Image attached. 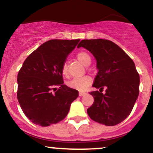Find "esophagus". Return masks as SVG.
Listing matches in <instances>:
<instances>
[{
	"label": "esophagus",
	"mask_w": 153,
	"mask_h": 153,
	"mask_svg": "<svg viewBox=\"0 0 153 153\" xmlns=\"http://www.w3.org/2000/svg\"><path fill=\"white\" fill-rule=\"evenodd\" d=\"M85 94V93H84V92H79L80 97H83V96H84Z\"/></svg>",
	"instance_id": "obj_1"
}]
</instances>
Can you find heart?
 <instances>
[{
    "mask_svg": "<svg viewBox=\"0 0 153 153\" xmlns=\"http://www.w3.org/2000/svg\"><path fill=\"white\" fill-rule=\"evenodd\" d=\"M77 59L81 62L83 65H88L91 63V57L88 53L84 51L79 52L77 54ZM63 75L65 76L68 75V65L66 63H65L62 69ZM91 83V78L88 76H83L79 77V78H75L72 79L68 83V85L70 88H73L74 89H77L78 91H84L87 88V87Z\"/></svg>",
    "mask_w": 153,
    "mask_h": 153,
    "instance_id": "heart-1",
    "label": "heart"
}]
</instances>
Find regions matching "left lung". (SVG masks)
Instances as JSON below:
<instances>
[{
    "label": "left lung",
    "mask_w": 153,
    "mask_h": 153,
    "mask_svg": "<svg viewBox=\"0 0 153 153\" xmlns=\"http://www.w3.org/2000/svg\"><path fill=\"white\" fill-rule=\"evenodd\" d=\"M89 51L97 60L98 73L90 92L94 101L87 110L93 120L115 126L130 115L139 96V75L128 54L113 42L105 39L82 40L78 48ZM106 88L105 93L102 91Z\"/></svg>",
    "instance_id": "left-lung-1"
}]
</instances>
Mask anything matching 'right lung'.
I'll use <instances>...</instances> for the list:
<instances>
[{"label": "right lung", "instance_id": "1", "mask_svg": "<svg viewBox=\"0 0 153 153\" xmlns=\"http://www.w3.org/2000/svg\"><path fill=\"white\" fill-rule=\"evenodd\" d=\"M80 41L50 40L32 52L17 76V99L33 123L48 126L68 115L78 91L64 84L62 66Z\"/></svg>", "mask_w": 153, "mask_h": 153}]
</instances>
